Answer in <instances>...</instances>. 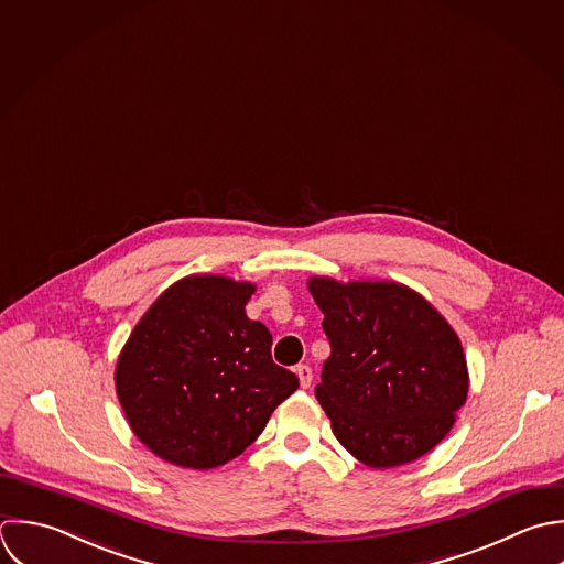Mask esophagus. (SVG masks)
<instances>
[{
    "mask_svg": "<svg viewBox=\"0 0 564 564\" xmlns=\"http://www.w3.org/2000/svg\"><path fill=\"white\" fill-rule=\"evenodd\" d=\"M294 371H296V376H299L301 387H303V389H307V387L312 384V369H310L307 365H299Z\"/></svg>",
    "mask_w": 564,
    "mask_h": 564,
    "instance_id": "34e87169",
    "label": "esophagus"
}]
</instances>
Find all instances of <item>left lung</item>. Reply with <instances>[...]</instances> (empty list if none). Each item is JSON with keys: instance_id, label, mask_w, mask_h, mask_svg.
<instances>
[{"instance_id": "left-lung-1", "label": "left lung", "mask_w": 564, "mask_h": 564, "mask_svg": "<svg viewBox=\"0 0 564 564\" xmlns=\"http://www.w3.org/2000/svg\"><path fill=\"white\" fill-rule=\"evenodd\" d=\"M307 288L332 345L316 398L336 440L378 470L433 451L468 395L464 347L448 321L395 281L312 276Z\"/></svg>"}]
</instances>
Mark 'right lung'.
I'll return each instance as SVG.
<instances>
[{
    "instance_id": "1",
    "label": "right lung",
    "mask_w": 564,
    "mask_h": 564,
    "mask_svg": "<svg viewBox=\"0 0 564 564\" xmlns=\"http://www.w3.org/2000/svg\"><path fill=\"white\" fill-rule=\"evenodd\" d=\"M248 281L184 276L133 327L116 393L133 435L160 459L210 470L239 457L299 378L274 365L272 334L246 316Z\"/></svg>"
}]
</instances>
